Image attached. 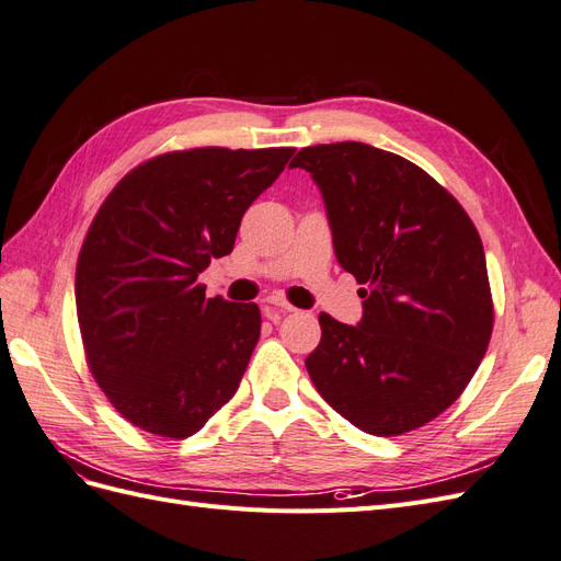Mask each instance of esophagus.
<instances>
[{
    "mask_svg": "<svg viewBox=\"0 0 561 561\" xmlns=\"http://www.w3.org/2000/svg\"><path fill=\"white\" fill-rule=\"evenodd\" d=\"M264 307L266 311H280V313H287V311H295V307L287 299H283L280 295H271L264 299Z\"/></svg>",
    "mask_w": 561,
    "mask_h": 561,
    "instance_id": "1",
    "label": "esophagus"
}]
</instances>
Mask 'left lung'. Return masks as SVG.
I'll return each instance as SVG.
<instances>
[{
    "mask_svg": "<svg viewBox=\"0 0 561 561\" xmlns=\"http://www.w3.org/2000/svg\"><path fill=\"white\" fill-rule=\"evenodd\" d=\"M290 165L320 186L336 260L363 285L358 325L318 318L313 386L369 435L426 426L463 393L494 330L478 229L443 184L393 151L316 145Z\"/></svg>",
    "mask_w": 561,
    "mask_h": 561,
    "instance_id": "left-lung-1",
    "label": "left lung"
}]
</instances>
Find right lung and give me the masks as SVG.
<instances>
[{
    "label": "right lung",
    "instance_id": "right-lung-1",
    "mask_svg": "<svg viewBox=\"0 0 561 561\" xmlns=\"http://www.w3.org/2000/svg\"><path fill=\"white\" fill-rule=\"evenodd\" d=\"M293 147L168 151L122 178L77 260V318L93 379L151 435L198 433L239 388L257 304L206 297L198 274L233 250L245 210Z\"/></svg>",
    "mask_w": 561,
    "mask_h": 561
}]
</instances>
